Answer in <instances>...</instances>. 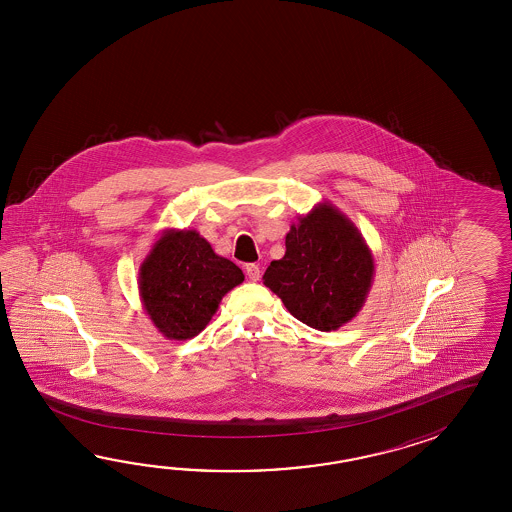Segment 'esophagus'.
Segmentation results:
<instances>
[{"label":"esophagus","instance_id":"obj_1","mask_svg":"<svg viewBox=\"0 0 512 512\" xmlns=\"http://www.w3.org/2000/svg\"><path fill=\"white\" fill-rule=\"evenodd\" d=\"M245 272H247V276H249V280H252V282L260 280V267L256 263H247L245 265Z\"/></svg>","mask_w":512,"mask_h":512}]
</instances>
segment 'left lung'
Segmentation results:
<instances>
[{
	"label": "left lung",
	"mask_w": 512,
	"mask_h": 512,
	"mask_svg": "<svg viewBox=\"0 0 512 512\" xmlns=\"http://www.w3.org/2000/svg\"><path fill=\"white\" fill-rule=\"evenodd\" d=\"M373 274V254L355 223L324 201L291 225L285 256L271 261L263 283L294 318L335 331L359 315Z\"/></svg>",
	"instance_id": "left-lung-1"
}]
</instances>
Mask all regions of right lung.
<instances>
[{
    "label": "right lung",
    "instance_id": "obj_1",
    "mask_svg": "<svg viewBox=\"0 0 512 512\" xmlns=\"http://www.w3.org/2000/svg\"><path fill=\"white\" fill-rule=\"evenodd\" d=\"M245 280L236 263L218 256L197 230H163L139 269L146 315L168 340L194 338L223 296Z\"/></svg>",
    "mask_w": 512,
    "mask_h": 512
}]
</instances>
